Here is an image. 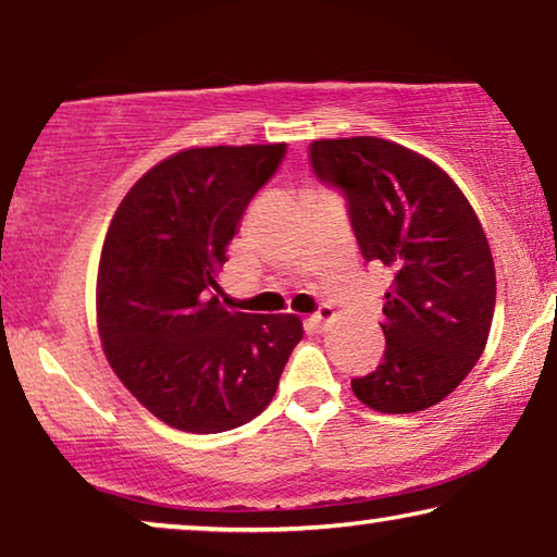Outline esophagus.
Listing matches in <instances>:
<instances>
[{
	"label": "esophagus",
	"mask_w": 557,
	"mask_h": 557,
	"mask_svg": "<svg viewBox=\"0 0 557 557\" xmlns=\"http://www.w3.org/2000/svg\"><path fill=\"white\" fill-rule=\"evenodd\" d=\"M333 315H335V312H333L331 305H320V308L310 315V327H312V331H323L325 323H331V320H333Z\"/></svg>",
	"instance_id": "1"
}]
</instances>
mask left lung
<instances>
[{"label": "left lung", "instance_id": "1", "mask_svg": "<svg viewBox=\"0 0 557 557\" xmlns=\"http://www.w3.org/2000/svg\"><path fill=\"white\" fill-rule=\"evenodd\" d=\"M310 169L341 191L360 255L391 277L386 350L350 381L383 413L424 411L480 360L495 315V262L480 219L442 169L373 136L312 140Z\"/></svg>", "mask_w": 557, "mask_h": 557}]
</instances>
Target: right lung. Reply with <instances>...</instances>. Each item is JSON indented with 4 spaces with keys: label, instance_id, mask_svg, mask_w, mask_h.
Returning <instances> with one entry per match:
<instances>
[{
    "label": "right lung",
    "instance_id": "add662e5",
    "mask_svg": "<svg viewBox=\"0 0 557 557\" xmlns=\"http://www.w3.org/2000/svg\"><path fill=\"white\" fill-rule=\"evenodd\" d=\"M287 144L189 148L125 194L98 270V327L123 386L163 424L219 434L275 396L302 338L295 315L219 300V270L255 194Z\"/></svg>",
    "mask_w": 557,
    "mask_h": 557
}]
</instances>
